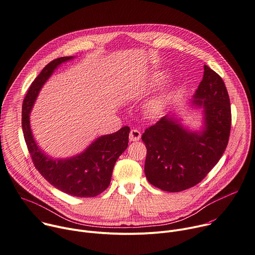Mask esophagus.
Here are the masks:
<instances>
[{
    "mask_svg": "<svg viewBox=\"0 0 255 255\" xmlns=\"http://www.w3.org/2000/svg\"><path fill=\"white\" fill-rule=\"evenodd\" d=\"M140 135H142V133H140L139 130L135 129V128H132L129 132V140L130 142H137V140L140 138Z\"/></svg>",
    "mask_w": 255,
    "mask_h": 255,
    "instance_id": "34e87169",
    "label": "esophagus"
}]
</instances>
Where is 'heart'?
<instances>
[{
	"label": "heart",
	"mask_w": 255,
	"mask_h": 255,
	"mask_svg": "<svg viewBox=\"0 0 255 255\" xmlns=\"http://www.w3.org/2000/svg\"><path fill=\"white\" fill-rule=\"evenodd\" d=\"M166 101V97L165 96H159L156 99H154L151 103H150V110L152 112H157L159 111L165 104Z\"/></svg>",
	"instance_id": "heart-1"
}]
</instances>
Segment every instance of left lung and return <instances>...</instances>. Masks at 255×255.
Instances as JSON below:
<instances>
[{"instance_id": "1", "label": "left lung", "mask_w": 255, "mask_h": 255, "mask_svg": "<svg viewBox=\"0 0 255 255\" xmlns=\"http://www.w3.org/2000/svg\"><path fill=\"white\" fill-rule=\"evenodd\" d=\"M192 103L204 107L205 128L188 131L171 118L163 117L146 128L145 174L164 191L178 192L200 183L219 162L229 142L231 106L222 78L205 65Z\"/></svg>"}]
</instances>
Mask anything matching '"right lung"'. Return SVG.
<instances>
[{
    "instance_id": "right-lung-1",
    "label": "right lung",
    "mask_w": 255,
    "mask_h": 255,
    "mask_svg": "<svg viewBox=\"0 0 255 255\" xmlns=\"http://www.w3.org/2000/svg\"><path fill=\"white\" fill-rule=\"evenodd\" d=\"M72 56H63L47 64L32 82L22 105V129L27 149L38 172L55 188L78 197H94L110 183L113 167L128 144L129 128L102 135L82 154L56 160L43 154L34 142L29 125V113L38 92L54 69Z\"/></svg>"
}]
</instances>
